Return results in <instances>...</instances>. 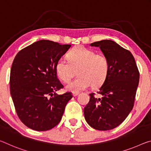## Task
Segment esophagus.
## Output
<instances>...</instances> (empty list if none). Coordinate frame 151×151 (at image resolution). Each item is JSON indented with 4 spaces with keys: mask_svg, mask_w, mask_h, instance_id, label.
I'll list each match as a JSON object with an SVG mask.
<instances>
[{
    "mask_svg": "<svg viewBox=\"0 0 151 151\" xmlns=\"http://www.w3.org/2000/svg\"><path fill=\"white\" fill-rule=\"evenodd\" d=\"M79 93H80L79 92H73L72 94L73 96H77L78 95H79Z\"/></svg>",
    "mask_w": 151,
    "mask_h": 151,
    "instance_id": "obj_1",
    "label": "esophagus"
}]
</instances>
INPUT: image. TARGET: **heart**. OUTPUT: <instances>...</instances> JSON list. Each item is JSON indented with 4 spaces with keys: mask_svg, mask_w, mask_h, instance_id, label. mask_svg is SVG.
Returning <instances> with one entry per match:
<instances>
[{
    "mask_svg": "<svg viewBox=\"0 0 151 151\" xmlns=\"http://www.w3.org/2000/svg\"><path fill=\"white\" fill-rule=\"evenodd\" d=\"M70 62L60 59L56 64V72L58 77L68 83L78 70L76 80L67 85L66 88L71 92H78L84 90L93 84L100 87L106 80L109 72V61L102 54H96L94 51L83 46L74 47L68 53Z\"/></svg>",
    "mask_w": 151,
    "mask_h": 151,
    "instance_id": "obj_1",
    "label": "heart"
}]
</instances>
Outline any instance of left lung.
<instances>
[{
	"instance_id": "8db88e82",
	"label": "left lung",
	"mask_w": 151,
	"mask_h": 151,
	"mask_svg": "<svg viewBox=\"0 0 151 151\" xmlns=\"http://www.w3.org/2000/svg\"><path fill=\"white\" fill-rule=\"evenodd\" d=\"M98 47L109 61V72L99 89L102 98L90 93L83 110L85 119L94 129H113L124 121L132 110L139 82V71L132 54L112 40L90 44Z\"/></svg>"
}]
</instances>
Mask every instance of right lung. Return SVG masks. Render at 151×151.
Instances as JSON below:
<instances>
[{
    "instance_id": "1",
    "label": "right lung",
    "mask_w": 151,
    "mask_h": 151,
    "mask_svg": "<svg viewBox=\"0 0 151 151\" xmlns=\"http://www.w3.org/2000/svg\"><path fill=\"white\" fill-rule=\"evenodd\" d=\"M40 40L17 54L11 67L10 90L19 119L27 127L46 131L58 125L71 92L58 95L63 88L57 77L56 64L70 48Z\"/></svg>"
}]
</instances>
